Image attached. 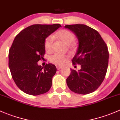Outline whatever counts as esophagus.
<instances>
[{
  "mask_svg": "<svg viewBox=\"0 0 120 120\" xmlns=\"http://www.w3.org/2000/svg\"><path fill=\"white\" fill-rule=\"evenodd\" d=\"M56 68H57V70H60V69L61 68V66H57H57H56Z\"/></svg>",
  "mask_w": 120,
  "mask_h": 120,
  "instance_id": "34e87169",
  "label": "esophagus"
}]
</instances>
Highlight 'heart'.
Instances as JSON below:
<instances>
[{
    "label": "heart",
    "instance_id": "heart-1",
    "mask_svg": "<svg viewBox=\"0 0 120 120\" xmlns=\"http://www.w3.org/2000/svg\"><path fill=\"white\" fill-rule=\"evenodd\" d=\"M55 37L64 43L66 45H70L75 39L74 35L70 31L66 30H61L58 31L55 35ZM52 38L51 37H48L45 41V49L47 52L51 50L52 47ZM68 57L67 55L55 54L50 57V61L53 63L59 65H63L67 61Z\"/></svg>",
    "mask_w": 120,
    "mask_h": 120
}]
</instances>
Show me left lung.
I'll return each mask as SVG.
<instances>
[{"label": "left lung", "instance_id": "left-lung-1", "mask_svg": "<svg viewBox=\"0 0 120 120\" xmlns=\"http://www.w3.org/2000/svg\"><path fill=\"white\" fill-rule=\"evenodd\" d=\"M75 34L78 41L73 65L80 64V70L71 69L66 79L71 91L86 95L95 91L103 82L109 63L108 48L99 32L84 24L65 25Z\"/></svg>", "mask_w": 120, "mask_h": 120}]
</instances>
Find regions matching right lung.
<instances>
[{"mask_svg":"<svg viewBox=\"0 0 120 120\" xmlns=\"http://www.w3.org/2000/svg\"><path fill=\"white\" fill-rule=\"evenodd\" d=\"M60 24H35L21 31L14 38L8 53L12 78L25 94L37 96L49 91L57 69L51 63L42 67L39 60L45 53V41Z\"/></svg>","mask_w":120,"mask_h":120,"instance_id":"obj_1","label":"right lung"}]
</instances>
